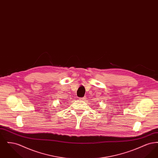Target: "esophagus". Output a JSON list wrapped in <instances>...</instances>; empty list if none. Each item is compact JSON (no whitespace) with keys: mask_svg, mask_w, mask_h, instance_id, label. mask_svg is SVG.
Returning a JSON list of instances; mask_svg holds the SVG:
<instances>
[{"mask_svg":"<svg viewBox=\"0 0 158 158\" xmlns=\"http://www.w3.org/2000/svg\"><path fill=\"white\" fill-rule=\"evenodd\" d=\"M85 99H86V97H82V98H80L81 100H85Z\"/></svg>","mask_w":158,"mask_h":158,"instance_id":"34e87169","label":"esophagus"}]
</instances>
